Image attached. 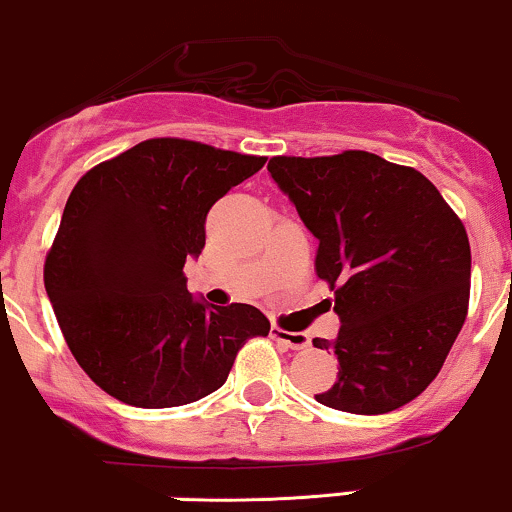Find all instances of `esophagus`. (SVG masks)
<instances>
[{
    "label": "esophagus",
    "instance_id": "obj_1",
    "mask_svg": "<svg viewBox=\"0 0 512 512\" xmlns=\"http://www.w3.org/2000/svg\"><path fill=\"white\" fill-rule=\"evenodd\" d=\"M272 338L282 342L286 347H291V350H306V347L311 345V340H308L306 333H291V330L277 328V325L272 328Z\"/></svg>",
    "mask_w": 512,
    "mask_h": 512
}]
</instances>
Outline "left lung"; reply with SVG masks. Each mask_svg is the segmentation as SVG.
I'll list each match as a JSON object with an SVG mask.
<instances>
[{"mask_svg": "<svg viewBox=\"0 0 512 512\" xmlns=\"http://www.w3.org/2000/svg\"><path fill=\"white\" fill-rule=\"evenodd\" d=\"M267 170L318 238L316 274L342 323L335 342L313 340L340 362L316 401L359 415L411 403L440 374L469 311L462 218L425 174L364 150L277 155Z\"/></svg>", "mask_w": 512, "mask_h": 512, "instance_id": "obj_1", "label": "left lung"}]
</instances>
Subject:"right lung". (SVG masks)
I'll use <instances>...</instances> for the list:
<instances>
[{
    "mask_svg": "<svg viewBox=\"0 0 512 512\" xmlns=\"http://www.w3.org/2000/svg\"><path fill=\"white\" fill-rule=\"evenodd\" d=\"M267 157L150 138L84 172L43 265L48 299L84 374L136 408L199 401L269 320L247 303L206 306L184 262L206 243V213Z\"/></svg>",
    "mask_w": 512,
    "mask_h": 512,
    "instance_id": "obj_1",
    "label": "right lung"
}]
</instances>
